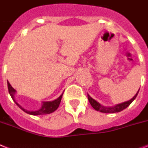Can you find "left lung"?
<instances>
[{
  "label": "left lung",
  "instance_id": "8db88e82",
  "mask_svg": "<svg viewBox=\"0 0 148 148\" xmlns=\"http://www.w3.org/2000/svg\"><path fill=\"white\" fill-rule=\"evenodd\" d=\"M138 92L139 90L137 92L136 94L134 95V97L132 98L130 100L124 102V103H119V104H116V105L112 106H105L102 105L99 102H97V100H95L94 99H93L88 93H87V97H88V100L90 102V105L92 106V107L94 109H96L97 111L104 112V113H115V112H119L122 111L123 109H126V108L128 107V106L130 105L131 103H132L134 99H135L136 97L138 96Z\"/></svg>",
  "mask_w": 148,
  "mask_h": 148
}]
</instances>
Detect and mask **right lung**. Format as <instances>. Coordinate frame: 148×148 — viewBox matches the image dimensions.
<instances>
[{
	"mask_svg": "<svg viewBox=\"0 0 148 148\" xmlns=\"http://www.w3.org/2000/svg\"><path fill=\"white\" fill-rule=\"evenodd\" d=\"M8 91L10 95V97L14 101V103L18 106V107H20V109H22L23 111L25 112L26 113L29 114V115H32V116H40V115H46V114H50L51 112H55L56 109L58 108L59 104L61 103L62 97V93L58 98H57L55 100L52 101H47V102H42V106H41L40 109H37V110H29V109H26L23 108L21 105H20L19 103L16 102L15 99V94H16V90L15 89L12 87V86L10 84V83L8 81Z\"/></svg>",
	"mask_w": 148,
	"mask_h": 148,
	"instance_id": "add662e5",
	"label": "right lung"
}]
</instances>
